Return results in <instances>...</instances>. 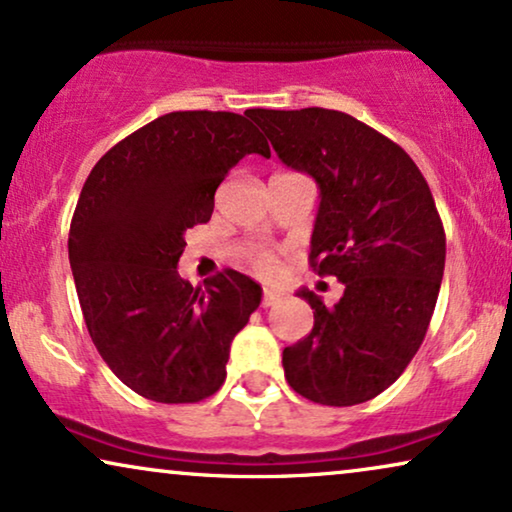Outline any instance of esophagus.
Segmentation results:
<instances>
[{
    "label": "esophagus",
    "instance_id": "34e87169",
    "mask_svg": "<svg viewBox=\"0 0 512 512\" xmlns=\"http://www.w3.org/2000/svg\"><path fill=\"white\" fill-rule=\"evenodd\" d=\"M280 301H282V296L277 294V291H272V289H265L263 291V298H261L263 308H270V305H275V303H280Z\"/></svg>",
    "mask_w": 512,
    "mask_h": 512
}]
</instances>
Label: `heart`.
Masks as SVG:
<instances>
[{
  "label": "heart",
  "mask_w": 512,
  "mask_h": 512,
  "mask_svg": "<svg viewBox=\"0 0 512 512\" xmlns=\"http://www.w3.org/2000/svg\"><path fill=\"white\" fill-rule=\"evenodd\" d=\"M249 265H251V270L256 272V275L270 277L272 272L277 270V258H275V254H270V251L256 249V251H251V254H249Z\"/></svg>",
  "instance_id": "1"
}]
</instances>
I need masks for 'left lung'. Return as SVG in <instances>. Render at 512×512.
Masks as SVG:
<instances>
[{
	"instance_id": "left-lung-1",
	"label": "left lung",
	"mask_w": 512,
	"mask_h": 512,
	"mask_svg": "<svg viewBox=\"0 0 512 512\" xmlns=\"http://www.w3.org/2000/svg\"><path fill=\"white\" fill-rule=\"evenodd\" d=\"M247 115L287 167L320 185L310 265L345 287L331 308L313 291H298L315 324L284 348V376L310 402H367L402 376L433 317L447 256L433 192L400 145L345 112L254 108Z\"/></svg>"
}]
</instances>
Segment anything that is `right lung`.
<instances>
[{
    "label": "right lung",
    "mask_w": 512,
    "mask_h": 512,
    "mask_svg": "<svg viewBox=\"0 0 512 512\" xmlns=\"http://www.w3.org/2000/svg\"><path fill=\"white\" fill-rule=\"evenodd\" d=\"M270 157L235 112H169L105 152L86 178L68 254L91 341L124 386L164 404L202 402L225 381L230 343L261 303L237 270L192 287L185 230L207 223L244 155Z\"/></svg>",
    "instance_id": "add662e5"
}]
</instances>
